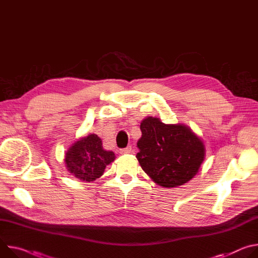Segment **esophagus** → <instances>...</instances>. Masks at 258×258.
I'll use <instances>...</instances> for the list:
<instances>
[{"mask_svg":"<svg viewBox=\"0 0 258 258\" xmlns=\"http://www.w3.org/2000/svg\"><path fill=\"white\" fill-rule=\"evenodd\" d=\"M131 151H132L131 147H127V148H125V149L120 150V154H121V155H128V154L131 153Z\"/></svg>","mask_w":258,"mask_h":258,"instance_id":"esophagus-1","label":"esophagus"}]
</instances>
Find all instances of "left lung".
<instances>
[{
  "label": "left lung",
  "instance_id": "8db88e82",
  "mask_svg": "<svg viewBox=\"0 0 258 258\" xmlns=\"http://www.w3.org/2000/svg\"><path fill=\"white\" fill-rule=\"evenodd\" d=\"M136 158L142 170L163 187H176L189 181L205 160L204 142L183 124H164L147 117L140 123Z\"/></svg>",
  "mask_w": 258,
  "mask_h": 258
}]
</instances>
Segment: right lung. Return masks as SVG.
Listing matches in <instances>:
<instances>
[{"instance_id":"right-lung-1","label":"right lung","mask_w":258,"mask_h":258,"mask_svg":"<svg viewBox=\"0 0 258 258\" xmlns=\"http://www.w3.org/2000/svg\"><path fill=\"white\" fill-rule=\"evenodd\" d=\"M113 152L102 147V140L92 133L75 141L64 155L69 172L82 181L91 182L102 176L107 165L114 161Z\"/></svg>"}]
</instances>
